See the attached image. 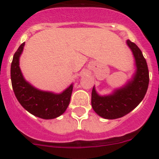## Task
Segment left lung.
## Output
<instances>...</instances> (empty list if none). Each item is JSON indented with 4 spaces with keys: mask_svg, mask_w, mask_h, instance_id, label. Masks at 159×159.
<instances>
[{
    "mask_svg": "<svg viewBox=\"0 0 159 159\" xmlns=\"http://www.w3.org/2000/svg\"><path fill=\"white\" fill-rule=\"evenodd\" d=\"M127 45L134 55L136 71L131 80L123 88L115 90L109 95L101 96L95 92H92V106L95 113L107 119L121 118L130 113L139 104L147 93L149 85V71L147 61L139 48L130 40Z\"/></svg>",
    "mask_w": 159,
    "mask_h": 159,
    "instance_id": "1",
    "label": "left lung"
}]
</instances>
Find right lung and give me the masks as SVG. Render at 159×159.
<instances>
[{
  "label": "right lung",
  "mask_w": 159,
  "mask_h": 159,
  "mask_svg": "<svg viewBox=\"0 0 159 159\" xmlns=\"http://www.w3.org/2000/svg\"><path fill=\"white\" fill-rule=\"evenodd\" d=\"M25 43L15 52L11 64V81L16 99L22 107L33 116L43 119H52L61 116L69 105L73 84L60 94L43 92L25 80L19 67V59Z\"/></svg>",
  "instance_id": "right-lung-1"
}]
</instances>
